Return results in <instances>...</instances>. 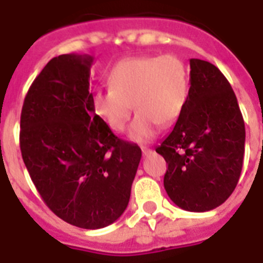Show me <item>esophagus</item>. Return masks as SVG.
<instances>
[{
	"label": "esophagus",
	"mask_w": 263,
	"mask_h": 263,
	"mask_svg": "<svg viewBox=\"0 0 263 263\" xmlns=\"http://www.w3.org/2000/svg\"><path fill=\"white\" fill-rule=\"evenodd\" d=\"M152 153H153L152 148H148V147H142V154H143V157H148V155L152 154Z\"/></svg>",
	"instance_id": "esophagus-1"
}]
</instances>
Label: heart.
<instances>
[{"label": "heart", "instance_id": "obj_1", "mask_svg": "<svg viewBox=\"0 0 263 263\" xmlns=\"http://www.w3.org/2000/svg\"><path fill=\"white\" fill-rule=\"evenodd\" d=\"M108 89L92 96L93 110L108 127L121 133L132 115L130 141L146 143L158 133L159 125L170 126L187 103L190 72L184 60L173 53L141 55L121 60L109 73Z\"/></svg>", "mask_w": 263, "mask_h": 263}]
</instances>
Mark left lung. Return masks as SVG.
I'll list each match as a JSON object with an SVG mask.
<instances>
[{
	"mask_svg": "<svg viewBox=\"0 0 263 263\" xmlns=\"http://www.w3.org/2000/svg\"><path fill=\"white\" fill-rule=\"evenodd\" d=\"M190 93L171 133L155 148L168 170L170 199L184 211L206 212L234 191L245 153V124L237 97L212 63L190 60Z\"/></svg>",
	"mask_w": 263,
	"mask_h": 263,
	"instance_id": "8db88e82",
	"label": "left lung"
}]
</instances>
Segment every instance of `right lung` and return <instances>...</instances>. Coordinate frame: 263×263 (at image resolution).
Listing matches in <instances>:
<instances>
[{
	"instance_id": "obj_1",
	"label": "right lung",
	"mask_w": 263,
	"mask_h": 263,
	"mask_svg": "<svg viewBox=\"0 0 263 263\" xmlns=\"http://www.w3.org/2000/svg\"><path fill=\"white\" fill-rule=\"evenodd\" d=\"M89 55L53 58L32 81L21 113L23 162L46 205L83 229L105 228L126 210L142 152L95 113Z\"/></svg>"
}]
</instances>
